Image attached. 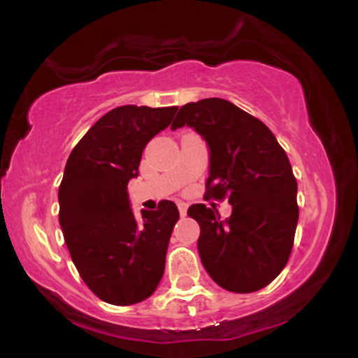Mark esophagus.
Masks as SVG:
<instances>
[{"instance_id": "esophagus-1", "label": "esophagus", "mask_w": 358, "mask_h": 358, "mask_svg": "<svg viewBox=\"0 0 358 358\" xmlns=\"http://www.w3.org/2000/svg\"><path fill=\"white\" fill-rule=\"evenodd\" d=\"M178 210H180V215H187V203L185 202H178Z\"/></svg>"}]
</instances>
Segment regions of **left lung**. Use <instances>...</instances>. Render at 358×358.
<instances>
[{"instance_id": "left-lung-1", "label": "left lung", "mask_w": 358, "mask_h": 358, "mask_svg": "<svg viewBox=\"0 0 358 358\" xmlns=\"http://www.w3.org/2000/svg\"><path fill=\"white\" fill-rule=\"evenodd\" d=\"M190 126L208 145L207 199H229L232 213L195 203L199 254L208 276L232 293H252L285 269L299 208L289 159L271 129L232 102L210 97L180 108L171 129Z\"/></svg>"}]
</instances>
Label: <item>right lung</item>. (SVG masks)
<instances>
[{
  "label": "right lung",
  "mask_w": 358,
  "mask_h": 358,
  "mask_svg": "<svg viewBox=\"0 0 358 358\" xmlns=\"http://www.w3.org/2000/svg\"><path fill=\"white\" fill-rule=\"evenodd\" d=\"M178 108L121 106L77 143L59 188V222L69 252L89 289L110 305L150 298L165 273L168 242L180 213L170 200L143 220L129 207L127 183L138 176L151 138Z\"/></svg>",
  "instance_id": "obj_1"
}]
</instances>
